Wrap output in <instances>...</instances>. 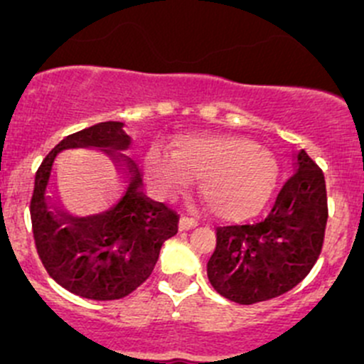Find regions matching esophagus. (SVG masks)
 Wrapping results in <instances>:
<instances>
[{
	"label": "esophagus",
	"mask_w": 364,
	"mask_h": 364,
	"mask_svg": "<svg viewBox=\"0 0 364 364\" xmlns=\"http://www.w3.org/2000/svg\"><path fill=\"white\" fill-rule=\"evenodd\" d=\"M198 225V219L194 218H187V215H182L181 221H178V228L181 230H189L193 228V226Z\"/></svg>",
	"instance_id": "1"
}]
</instances>
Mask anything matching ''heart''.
<instances>
[{
  "label": "heart",
  "instance_id": "b5f03b06",
  "mask_svg": "<svg viewBox=\"0 0 364 364\" xmlns=\"http://www.w3.org/2000/svg\"><path fill=\"white\" fill-rule=\"evenodd\" d=\"M152 177L166 189L186 182L203 183L208 207L226 218H242L260 210L276 182V166L260 146L242 139H191L178 143L171 163L159 161Z\"/></svg>",
  "mask_w": 364,
  "mask_h": 364
}]
</instances>
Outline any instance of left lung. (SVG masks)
I'll list each match as a JSON object with an SVG mask.
<instances>
[{"mask_svg":"<svg viewBox=\"0 0 364 364\" xmlns=\"http://www.w3.org/2000/svg\"><path fill=\"white\" fill-rule=\"evenodd\" d=\"M296 168L264 221L215 228L207 276L215 292L233 303L283 296L308 276L322 251L327 223L323 173L304 150L296 152Z\"/></svg>","mask_w":364,"mask_h":364,"instance_id":"1","label":"left lung"}]
</instances>
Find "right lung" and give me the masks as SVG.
Here are the masks:
<instances>
[{"mask_svg": "<svg viewBox=\"0 0 364 364\" xmlns=\"http://www.w3.org/2000/svg\"><path fill=\"white\" fill-rule=\"evenodd\" d=\"M131 145L122 122H100L61 139L35 175L30 214L37 253L48 274L79 297L114 301L134 292L152 274L164 240L178 232L177 212L143 194L141 173L127 156ZM68 148L102 149L128 164L117 194L88 215L65 211L48 193L52 164Z\"/></svg>", "mask_w": 364, "mask_h": 364, "instance_id": "right-lung-1", "label": "right lung"}]
</instances>
